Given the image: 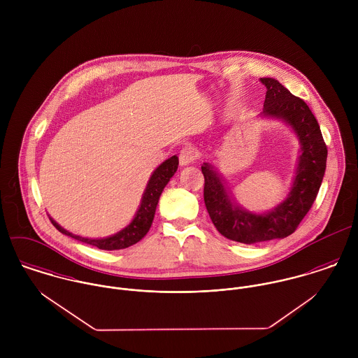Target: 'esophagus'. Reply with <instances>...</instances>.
<instances>
[{"mask_svg": "<svg viewBox=\"0 0 358 358\" xmlns=\"http://www.w3.org/2000/svg\"><path fill=\"white\" fill-rule=\"evenodd\" d=\"M197 157H199V153H197V150L196 149H193V148H186V149H183L180 154H179V162H180V165H189V164H193L196 159H197Z\"/></svg>", "mask_w": 358, "mask_h": 358, "instance_id": "obj_1", "label": "esophagus"}]
</instances>
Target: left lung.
Returning a JSON list of instances; mask_svg holds the SVG:
<instances>
[{"label":"left lung","mask_w":358,"mask_h":358,"mask_svg":"<svg viewBox=\"0 0 358 358\" xmlns=\"http://www.w3.org/2000/svg\"><path fill=\"white\" fill-rule=\"evenodd\" d=\"M266 87L262 117L288 124L301 143V154L288 197L274 209L256 215L237 204L226 190L222 175L204 162V201L217 231L229 240L255 244L292 234L314 203L327 166V145L320 125L303 99L294 96L274 78H260Z\"/></svg>","instance_id":"8db88e82"}]
</instances>
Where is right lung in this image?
<instances>
[{
  "label": "right lung",
  "instance_id": "obj_1",
  "mask_svg": "<svg viewBox=\"0 0 358 358\" xmlns=\"http://www.w3.org/2000/svg\"><path fill=\"white\" fill-rule=\"evenodd\" d=\"M179 165V159L176 155H172L171 158L165 159L159 166H157V169L154 171L153 175L150 176L148 186L145 189L142 201L139 205V209L136 210L135 217L132 219V222L124 227L121 231L106 237V238H85V237H80L76 236L67 230H64L60 224H57L52 217V224L63 234L70 236L71 238H76L81 243L94 245L99 250L104 251H115V250H124L128 248L136 243H139L150 230L152 223H153L154 213H155V208L158 204L159 196L164 190V187L168 185L169 179L175 175L176 169Z\"/></svg>",
  "mask_w": 358,
  "mask_h": 358
}]
</instances>
